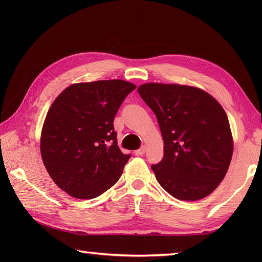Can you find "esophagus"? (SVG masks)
<instances>
[{
  "instance_id": "esophagus-1",
  "label": "esophagus",
  "mask_w": 262,
  "mask_h": 262,
  "mask_svg": "<svg viewBox=\"0 0 262 262\" xmlns=\"http://www.w3.org/2000/svg\"><path fill=\"white\" fill-rule=\"evenodd\" d=\"M145 151H146V147L145 146H142V147L138 148L137 151H135V154L136 155H143L144 153H145Z\"/></svg>"
}]
</instances>
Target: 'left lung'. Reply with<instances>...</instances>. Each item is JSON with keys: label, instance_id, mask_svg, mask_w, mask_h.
I'll list each match as a JSON object with an SVG mask.
<instances>
[{"label": "left lung", "instance_id": "8db88e82", "mask_svg": "<svg viewBox=\"0 0 262 262\" xmlns=\"http://www.w3.org/2000/svg\"><path fill=\"white\" fill-rule=\"evenodd\" d=\"M157 116L163 159L152 165L164 190L180 200L213 192L229 169L233 140L224 109L200 89L146 83L137 89Z\"/></svg>", "mask_w": 262, "mask_h": 262}]
</instances>
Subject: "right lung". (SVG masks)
<instances>
[{
  "label": "right lung",
  "mask_w": 262,
  "mask_h": 262,
  "mask_svg": "<svg viewBox=\"0 0 262 262\" xmlns=\"http://www.w3.org/2000/svg\"><path fill=\"white\" fill-rule=\"evenodd\" d=\"M136 86L122 80L76 83L55 99L42 126V162L72 197L91 199L119 180L130 154L117 144L114 119Z\"/></svg>",
  "instance_id": "obj_1"
}]
</instances>
